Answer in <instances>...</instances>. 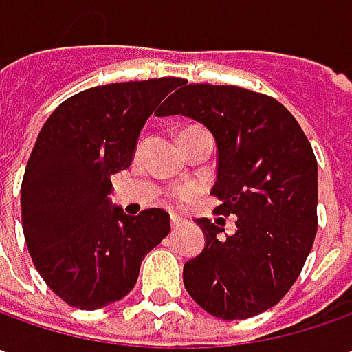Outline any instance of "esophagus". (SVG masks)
I'll return each instance as SVG.
<instances>
[{
    "mask_svg": "<svg viewBox=\"0 0 352 352\" xmlns=\"http://www.w3.org/2000/svg\"><path fill=\"white\" fill-rule=\"evenodd\" d=\"M169 224H171V228H177V226L183 224V218H181L179 214H171V216H169Z\"/></svg>",
    "mask_w": 352,
    "mask_h": 352,
    "instance_id": "34e87169",
    "label": "esophagus"
}]
</instances>
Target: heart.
I'll list each match as a JSON object with an SVG mask.
<instances>
[{"instance_id":"b5f03b06","label":"heart","mask_w":352,"mask_h":352,"mask_svg":"<svg viewBox=\"0 0 352 352\" xmlns=\"http://www.w3.org/2000/svg\"><path fill=\"white\" fill-rule=\"evenodd\" d=\"M195 134H208L206 130H202V128L199 126H188L185 128L181 134H179V140H183V138H188V136H195ZM144 150V142H140L138 144V153ZM171 197L177 200H188L190 197H192V188L190 187H179L175 188L173 192H171Z\"/></svg>"}]
</instances>
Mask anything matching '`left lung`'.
<instances>
[{
    "label": "left lung",
    "instance_id": "8db88e82",
    "mask_svg": "<svg viewBox=\"0 0 352 352\" xmlns=\"http://www.w3.org/2000/svg\"><path fill=\"white\" fill-rule=\"evenodd\" d=\"M162 116L208 128L218 148L214 214H236V234L199 218L206 245L185 263L190 298L220 320H248L296 283L318 232V162L296 118L276 99L236 85L181 83ZM216 223L226 224L224 218Z\"/></svg>",
    "mask_w": 352,
    "mask_h": 352
}]
</instances>
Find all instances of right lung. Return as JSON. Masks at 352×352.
I'll list each match as a JSON object with an SVG mask.
<instances>
[{"label": "right lung", "mask_w": 352, "mask_h": 352, "mask_svg": "<svg viewBox=\"0 0 352 352\" xmlns=\"http://www.w3.org/2000/svg\"><path fill=\"white\" fill-rule=\"evenodd\" d=\"M183 79L109 83L66 99L44 122L21 185L23 234L44 283L66 304L97 309L134 288L169 214L111 206V175L132 164L140 130Z\"/></svg>", "instance_id": "add662e5"}]
</instances>
